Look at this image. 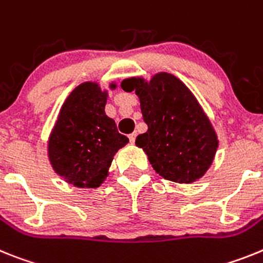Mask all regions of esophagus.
Listing matches in <instances>:
<instances>
[{"label":"esophagus","instance_id":"obj_1","mask_svg":"<svg viewBox=\"0 0 263 263\" xmlns=\"http://www.w3.org/2000/svg\"><path fill=\"white\" fill-rule=\"evenodd\" d=\"M128 139H129V141H131V143H135V139H136V134H129L128 135Z\"/></svg>","mask_w":263,"mask_h":263}]
</instances>
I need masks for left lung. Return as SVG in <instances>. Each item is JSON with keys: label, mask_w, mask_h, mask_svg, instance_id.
<instances>
[{"label": "left lung", "mask_w": 263, "mask_h": 263, "mask_svg": "<svg viewBox=\"0 0 263 263\" xmlns=\"http://www.w3.org/2000/svg\"><path fill=\"white\" fill-rule=\"evenodd\" d=\"M120 86L140 100L148 129L135 144L143 148L154 170L179 184L201 179L213 163L218 138L193 92L168 72H157L151 81L127 78Z\"/></svg>", "instance_id": "8db88e82"}]
</instances>
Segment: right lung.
<instances>
[{
    "mask_svg": "<svg viewBox=\"0 0 263 263\" xmlns=\"http://www.w3.org/2000/svg\"><path fill=\"white\" fill-rule=\"evenodd\" d=\"M108 88L115 90V82ZM107 98L108 91L97 82L81 83L66 98L50 132L47 157L52 170L78 188L102 185L115 154L128 143L106 115Z\"/></svg>",
    "mask_w": 263,
    "mask_h": 263,
    "instance_id": "1",
    "label": "right lung"
}]
</instances>
